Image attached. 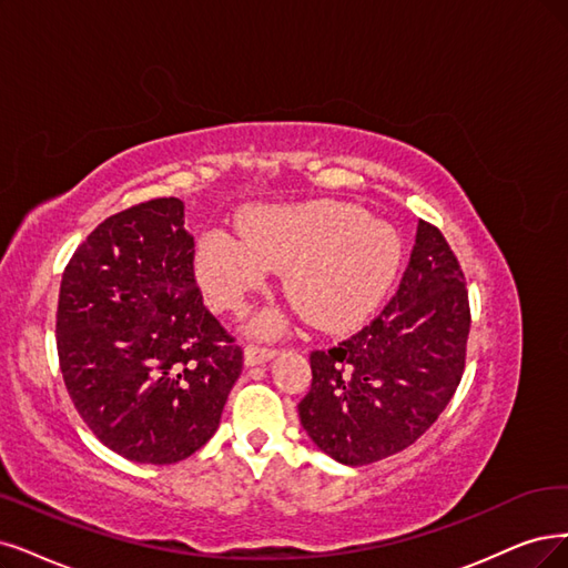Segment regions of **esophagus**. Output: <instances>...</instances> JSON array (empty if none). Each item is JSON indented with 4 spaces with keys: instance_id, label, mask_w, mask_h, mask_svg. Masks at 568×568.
<instances>
[{
    "instance_id": "obj_1",
    "label": "esophagus",
    "mask_w": 568,
    "mask_h": 568,
    "mask_svg": "<svg viewBox=\"0 0 568 568\" xmlns=\"http://www.w3.org/2000/svg\"><path fill=\"white\" fill-rule=\"evenodd\" d=\"M273 355H276V351H273V348L250 344V346H245V351H243V361H245L247 367H255V365H262V363L271 361Z\"/></svg>"
}]
</instances>
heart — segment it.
<instances>
[{
	"label": "heart",
	"instance_id": "obj_1",
	"mask_svg": "<svg viewBox=\"0 0 568 568\" xmlns=\"http://www.w3.org/2000/svg\"><path fill=\"white\" fill-rule=\"evenodd\" d=\"M239 226L243 240L213 229L196 247V281L217 311H241L268 271H285L287 300L316 327L342 332L369 316L403 262L400 234L342 201L262 205ZM276 327V316L252 325L257 334Z\"/></svg>",
	"mask_w": 568,
	"mask_h": 568
}]
</instances>
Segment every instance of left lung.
I'll return each instance as SVG.
<instances>
[{"label": "left lung", "instance_id": "8db88e82", "mask_svg": "<svg viewBox=\"0 0 568 568\" xmlns=\"http://www.w3.org/2000/svg\"><path fill=\"white\" fill-rule=\"evenodd\" d=\"M470 304L443 231L418 220L386 308L351 339L311 353L300 422L327 456L367 466L407 449L445 412L466 367Z\"/></svg>", "mask_w": 568, "mask_h": 568}]
</instances>
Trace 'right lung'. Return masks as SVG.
Instances as JSON below:
<instances>
[{
    "label": "right lung",
    "mask_w": 568,
    "mask_h": 568,
    "mask_svg": "<svg viewBox=\"0 0 568 568\" xmlns=\"http://www.w3.org/2000/svg\"><path fill=\"white\" fill-rule=\"evenodd\" d=\"M55 342L72 403L104 447L178 464L215 435L243 351L203 306L175 196L98 224L62 273Z\"/></svg>",
    "instance_id": "obj_1"
}]
</instances>
